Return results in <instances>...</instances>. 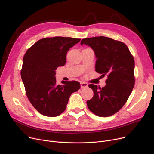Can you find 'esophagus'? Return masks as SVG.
Here are the masks:
<instances>
[{"label": "esophagus", "mask_w": 154, "mask_h": 154, "mask_svg": "<svg viewBox=\"0 0 154 154\" xmlns=\"http://www.w3.org/2000/svg\"><path fill=\"white\" fill-rule=\"evenodd\" d=\"M88 87V84L85 82H80V87L81 88H84Z\"/></svg>", "instance_id": "esophagus-1"}]
</instances>
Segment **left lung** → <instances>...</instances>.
<instances>
[{"mask_svg":"<svg viewBox=\"0 0 154 154\" xmlns=\"http://www.w3.org/2000/svg\"><path fill=\"white\" fill-rule=\"evenodd\" d=\"M80 44L89 46L94 51L95 71L103 76L107 75L105 87L88 85L94 96L87 101V107L100 117L114 115L124 106L134 86L133 56L124 43L106 37L84 38Z\"/></svg>","mask_w":154,"mask_h":154,"instance_id":"8db88e82","label":"left lung"}]
</instances>
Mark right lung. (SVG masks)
Listing matches in <instances>:
<instances>
[{
  "mask_svg": "<svg viewBox=\"0 0 154 154\" xmlns=\"http://www.w3.org/2000/svg\"><path fill=\"white\" fill-rule=\"evenodd\" d=\"M80 38H44L27 51L23 58L21 77L27 97L42 115L56 117L66 110L70 96L80 88L79 82L64 81L57 85L55 70L66 63L70 48Z\"/></svg>",
  "mask_w": 154,
  "mask_h": 154,
  "instance_id": "obj_1",
  "label": "right lung"
}]
</instances>
